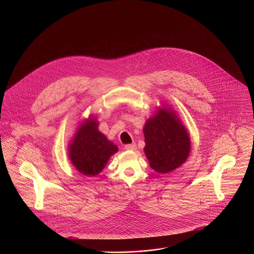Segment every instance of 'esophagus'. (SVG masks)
Wrapping results in <instances>:
<instances>
[{"instance_id":"1","label":"esophagus","mask_w":254,"mask_h":254,"mask_svg":"<svg viewBox=\"0 0 254 254\" xmlns=\"http://www.w3.org/2000/svg\"><path fill=\"white\" fill-rule=\"evenodd\" d=\"M136 147H137V146H136L135 144H129V145H125V148H126L127 150H135Z\"/></svg>"}]
</instances>
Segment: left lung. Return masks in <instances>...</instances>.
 Instances as JSON below:
<instances>
[{"label": "left lung", "instance_id": "1", "mask_svg": "<svg viewBox=\"0 0 254 254\" xmlns=\"http://www.w3.org/2000/svg\"><path fill=\"white\" fill-rule=\"evenodd\" d=\"M145 150L151 169L168 173L187 160L190 150V136L175 113L160 110L144 127Z\"/></svg>", "mask_w": 254, "mask_h": 254}]
</instances>
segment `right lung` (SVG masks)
Instances as JSON below:
<instances>
[{
  "label": "right lung",
  "instance_id": "right-lung-1",
  "mask_svg": "<svg viewBox=\"0 0 254 254\" xmlns=\"http://www.w3.org/2000/svg\"><path fill=\"white\" fill-rule=\"evenodd\" d=\"M97 122L89 119L82 125L69 145V158L74 167L86 176L100 173L117 146L98 130Z\"/></svg>",
  "mask_w": 254,
  "mask_h": 254
}]
</instances>
